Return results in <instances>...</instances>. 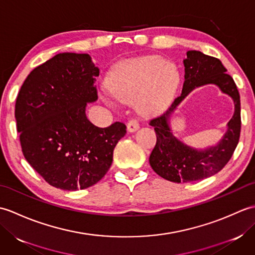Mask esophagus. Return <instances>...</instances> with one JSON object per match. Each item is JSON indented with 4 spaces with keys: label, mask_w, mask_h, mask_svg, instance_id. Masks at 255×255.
Segmentation results:
<instances>
[{
    "label": "esophagus",
    "mask_w": 255,
    "mask_h": 255,
    "mask_svg": "<svg viewBox=\"0 0 255 255\" xmlns=\"http://www.w3.org/2000/svg\"><path fill=\"white\" fill-rule=\"evenodd\" d=\"M139 129V123L136 121V119H131L130 122H128L127 124V130L129 132H134Z\"/></svg>",
    "instance_id": "obj_1"
}]
</instances>
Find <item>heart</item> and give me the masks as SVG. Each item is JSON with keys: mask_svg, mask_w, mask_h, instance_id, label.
I'll list each match as a JSON object with an SVG mask.
<instances>
[{"mask_svg": "<svg viewBox=\"0 0 255 255\" xmlns=\"http://www.w3.org/2000/svg\"><path fill=\"white\" fill-rule=\"evenodd\" d=\"M180 72L158 56L125 61L114 69L108 89L121 101L138 97L139 110L160 113L170 105L180 85Z\"/></svg>", "mask_w": 255, "mask_h": 255, "instance_id": "b5f03b06", "label": "heart"}]
</instances>
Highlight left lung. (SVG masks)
<instances>
[{
    "label": "left lung",
    "instance_id": "obj_1",
    "mask_svg": "<svg viewBox=\"0 0 255 255\" xmlns=\"http://www.w3.org/2000/svg\"><path fill=\"white\" fill-rule=\"evenodd\" d=\"M184 60L185 81L181 96L171 106L150 121L156 134L155 147L149 162L153 171L161 177L174 183H187L209 177L224 169L239 142L241 131L240 94L234 79L217 58L204 55L196 50L187 51ZM206 84H215L235 102V114L227 127V132L215 147L197 150L188 147L172 136L168 121L177 105L195 88Z\"/></svg>",
    "mask_w": 255,
    "mask_h": 255
}]
</instances>
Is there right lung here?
I'll list each match as a JSON object with an SVG mask.
<instances>
[{
    "label": "right lung",
    "mask_w": 255,
    "mask_h": 255,
    "mask_svg": "<svg viewBox=\"0 0 255 255\" xmlns=\"http://www.w3.org/2000/svg\"><path fill=\"white\" fill-rule=\"evenodd\" d=\"M100 69L88 53L63 52L35 68L19 90L16 127L27 162L51 186L77 191L94 185L110 170L126 125L94 126L86 103L97 100Z\"/></svg>",
    "instance_id": "right-lung-1"
}]
</instances>
